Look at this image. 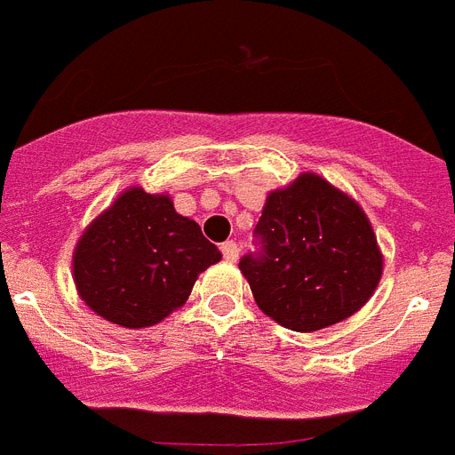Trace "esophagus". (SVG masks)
Segmentation results:
<instances>
[{
	"label": "esophagus",
	"mask_w": 455,
	"mask_h": 455,
	"mask_svg": "<svg viewBox=\"0 0 455 455\" xmlns=\"http://www.w3.org/2000/svg\"><path fill=\"white\" fill-rule=\"evenodd\" d=\"M238 245H235L234 240H227V243H221V254H224V259L227 261H235L238 259Z\"/></svg>",
	"instance_id": "1"
}]
</instances>
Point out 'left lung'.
I'll use <instances>...</instances> for the list:
<instances>
[{
    "instance_id": "8db88e82",
    "label": "left lung",
    "mask_w": 455,
    "mask_h": 455,
    "mask_svg": "<svg viewBox=\"0 0 455 455\" xmlns=\"http://www.w3.org/2000/svg\"><path fill=\"white\" fill-rule=\"evenodd\" d=\"M238 266L266 315L287 330L315 331L367 304L383 259L360 205L306 172L266 198L254 250Z\"/></svg>"
}]
</instances>
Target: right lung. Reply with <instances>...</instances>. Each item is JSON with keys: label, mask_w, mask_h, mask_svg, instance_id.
Masks as SVG:
<instances>
[{"label": "right lung", "mask_w": 455, "mask_h": 455, "mask_svg": "<svg viewBox=\"0 0 455 455\" xmlns=\"http://www.w3.org/2000/svg\"><path fill=\"white\" fill-rule=\"evenodd\" d=\"M221 252L168 196L131 189L86 228L74 250V283L98 315L131 330L182 306L198 273Z\"/></svg>", "instance_id": "right-lung-1"}]
</instances>
